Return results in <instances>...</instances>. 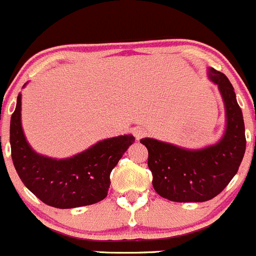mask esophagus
Wrapping results in <instances>:
<instances>
[{
  "instance_id": "esophagus-1",
  "label": "esophagus",
  "mask_w": 256,
  "mask_h": 256,
  "mask_svg": "<svg viewBox=\"0 0 256 256\" xmlns=\"http://www.w3.org/2000/svg\"><path fill=\"white\" fill-rule=\"evenodd\" d=\"M133 134H134V136H136V139H140V138H143L144 136H146V130L144 128H142V127H136L133 129Z\"/></svg>"
}]
</instances>
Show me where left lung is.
<instances>
[{
    "instance_id": "8db88e82",
    "label": "left lung",
    "mask_w": 256,
    "mask_h": 256,
    "mask_svg": "<svg viewBox=\"0 0 256 256\" xmlns=\"http://www.w3.org/2000/svg\"><path fill=\"white\" fill-rule=\"evenodd\" d=\"M208 78L219 90L225 108V129L216 143L188 149L153 138L140 139L148 149L154 190L168 200H210L234 178L244 156V120L234 88L224 73L212 67L208 68Z\"/></svg>"
}]
</instances>
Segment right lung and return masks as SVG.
<instances>
[{
  "label": "right lung",
  "instance_id": "obj_1",
  "mask_svg": "<svg viewBox=\"0 0 256 256\" xmlns=\"http://www.w3.org/2000/svg\"><path fill=\"white\" fill-rule=\"evenodd\" d=\"M21 100L20 93L11 117L10 143L14 166L26 188L44 204L58 209L78 208L103 200L110 186V172L136 138L124 134L103 139L64 159L42 156L30 146L24 133Z\"/></svg>",
  "mask_w": 256,
  "mask_h": 256
}]
</instances>
